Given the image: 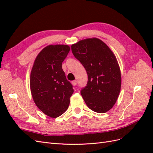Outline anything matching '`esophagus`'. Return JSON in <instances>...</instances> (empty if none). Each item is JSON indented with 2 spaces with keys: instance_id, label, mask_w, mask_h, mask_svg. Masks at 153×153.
Instances as JSON below:
<instances>
[{
  "instance_id": "obj_1",
  "label": "esophagus",
  "mask_w": 153,
  "mask_h": 153,
  "mask_svg": "<svg viewBox=\"0 0 153 153\" xmlns=\"http://www.w3.org/2000/svg\"><path fill=\"white\" fill-rule=\"evenodd\" d=\"M71 84H72L74 86H76L77 85V81H76V80L72 81V82H71Z\"/></svg>"
}]
</instances>
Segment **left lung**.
Masks as SVG:
<instances>
[{
    "instance_id": "8db88e82",
    "label": "left lung",
    "mask_w": 153,
    "mask_h": 153,
    "mask_svg": "<svg viewBox=\"0 0 153 153\" xmlns=\"http://www.w3.org/2000/svg\"><path fill=\"white\" fill-rule=\"evenodd\" d=\"M71 51L88 76L87 85L81 90L86 105L94 112L108 111L121 89V73L115 55L97 38L79 41L71 45Z\"/></svg>"
}]
</instances>
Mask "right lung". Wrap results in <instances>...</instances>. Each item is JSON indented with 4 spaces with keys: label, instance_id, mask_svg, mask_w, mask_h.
I'll return each mask as SVG.
<instances>
[{
    "label": "right lung",
    "instance_id": "obj_1",
    "mask_svg": "<svg viewBox=\"0 0 153 153\" xmlns=\"http://www.w3.org/2000/svg\"><path fill=\"white\" fill-rule=\"evenodd\" d=\"M70 50L65 45L45 47L35 58L31 71L32 97L39 109L51 118H57L66 111L74 93L62 68Z\"/></svg>",
    "mask_w": 153,
    "mask_h": 153
}]
</instances>
